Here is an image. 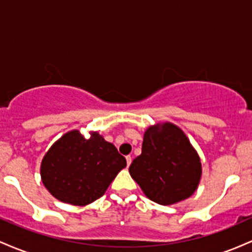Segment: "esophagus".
<instances>
[{
	"mask_svg": "<svg viewBox=\"0 0 252 252\" xmlns=\"http://www.w3.org/2000/svg\"><path fill=\"white\" fill-rule=\"evenodd\" d=\"M126 158V164H128V167H129L130 163H131V156L128 155Z\"/></svg>",
	"mask_w": 252,
	"mask_h": 252,
	"instance_id": "obj_1",
	"label": "esophagus"
}]
</instances>
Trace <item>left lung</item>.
Here are the masks:
<instances>
[{
  "instance_id": "left-lung-1",
  "label": "left lung",
  "mask_w": 252,
  "mask_h": 252,
  "mask_svg": "<svg viewBox=\"0 0 252 252\" xmlns=\"http://www.w3.org/2000/svg\"><path fill=\"white\" fill-rule=\"evenodd\" d=\"M131 178L150 200L173 205L189 198L201 178V162L185 132L166 122L149 126L142 153L129 167Z\"/></svg>"
}]
</instances>
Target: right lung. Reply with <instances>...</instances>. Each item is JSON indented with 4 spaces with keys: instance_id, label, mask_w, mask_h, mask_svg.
I'll list each match as a JSON object with an SVG mask.
<instances>
[{
    "instance_id": "obj_1",
    "label": "right lung",
    "mask_w": 252,
    "mask_h": 252,
    "mask_svg": "<svg viewBox=\"0 0 252 252\" xmlns=\"http://www.w3.org/2000/svg\"><path fill=\"white\" fill-rule=\"evenodd\" d=\"M126 166V158L97 131L85 138L79 130H71L43 156L40 174L58 200L85 206L100 198Z\"/></svg>"
}]
</instances>
